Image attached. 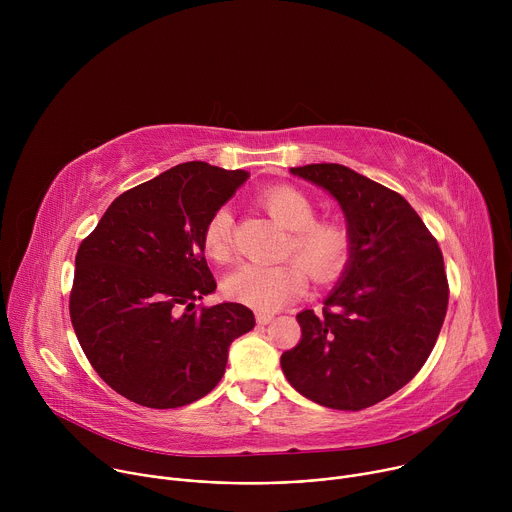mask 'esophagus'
Segmentation results:
<instances>
[{
    "instance_id": "1",
    "label": "esophagus",
    "mask_w": 512,
    "mask_h": 512,
    "mask_svg": "<svg viewBox=\"0 0 512 512\" xmlns=\"http://www.w3.org/2000/svg\"><path fill=\"white\" fill-rule=\"evenodd\" d=\"M255 318H257V324H261V326H267V324L273 320V314H261V312H259Z\"/></svg>"
}]
</instances>
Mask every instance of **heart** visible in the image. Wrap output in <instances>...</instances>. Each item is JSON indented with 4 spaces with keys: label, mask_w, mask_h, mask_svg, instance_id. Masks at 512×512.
I'll use <instances>...</instances> for the list:
<instances>
[{
    "label": "heart",
    "mask_w": 512,
    "mask_h": 512,
    "mask_svg": "<svg viewBox=\"0 0 512 512\" xmlns=\"http://www.w3.org/2000/svg\"><path fill=\"white\" fill-rule=\"evenodd\" d=\"M261 206L289 231L285 261L279 265H241L227 275L223 289L233 302L271 314L294 302L306 289V271L314 281L336 277L350 255V233L334 218H316L312 198L294 186H273L259 196ZM202 249L214 263L233 253V214L218 208L204 227Z\"/></svg>",
    "instance_id": "1"
}]
</instances>
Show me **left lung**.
I'll return each mask as SVG.
<instances>
[{
	"mask_svg": "<svg viewBox=\"0 0 512 512\" xmlns=\"http://www.w3.org/2000/svg\"><path fill=\"white\" fill-rule=\"evenodd\" d=\"M328 190L350 233V257L320 314L300 312L302 340L281 354L310 401L360 411L405 387L425 364L448 310L437 241L397 192L340 164L289 170Z\"/></svg>",
	"mask_w": 512,
	"mask_h": 512,
	"instance_id": "obj_1",
	"label": "left lung"
}]
</instances>
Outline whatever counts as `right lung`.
I'll return each mask as SVG.
<instances>
[{"label":"right lung","mask_w":512,"mask_h":512,"mask_svg":"<svg viewBox=\"0 0 512 512\" xmlns=\"http://www.w3.org/2000/svg\"><path fill=\"white\" fill-rule=\"evenodd\" d=\"M247 178L180 164L117 196L81 243L72 328L93 369L125 399L152 409L202 399L223 379L231 342L253 330L243 304L196 310L216 289L204 227Z\"/></svg>","instance_id":"right-lung-1"}]
</instances>
